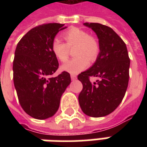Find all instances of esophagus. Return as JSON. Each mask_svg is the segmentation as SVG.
Listing matches in <instances>:
<instances>
[{
	"label": "esophagus",
	"mask_w": 147,
	"mask_h": 147,
	"mask_svg": "<svg viewBox=\"0 0 147 147\" xmlns=\"http://www.w3.org/2000/svg\"><path fill=\"white\" fill-rule=\"evenodd\" d=\"M71 80H76L77 79V76L76 75H74V74H71Z\"/></svg>",
	"instance_id": "1"
}]
</instances>
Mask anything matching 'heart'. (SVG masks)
<instances>
[{"label": "heart", "mask_w": 147, "mask_h": 147, "mask_svg": "<svg viewBox=\"0 0 147 147\" xmlns=\"http://www.w3.org/2000/svg\"><path fill=\"white\" fill-rule=\"evenodd\" d=\"M65 43L59 39H54L52 42V51L61 62H65L69 57L70 49L76 46L74 55L76 56L62 65L61 69L71 74H76L85 69L89 60L94 61L100 52V45L98 40L90 35L86 30L78 27H71L61 34Z\"/></svg>", "instance_id": "1"}]
</instances>
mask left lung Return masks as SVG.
I'll return each mask as SVG.
<instances>
[{
  "label": "left lung",
  "instance_id": "8db88e82",
  "mask_svg": "<svg viewBox=\"0 0 147 147\" xmlns=\"http://www.w3.org/2000/svg\"><path fill=\"white\" fill-rule=\"evenodd\" d=\"M98 38L100 53L95 63L78 76L83 84L79 95L80 108L93 117H105L122 102L129 80L130 58L126 44L111 27L98 23H85ZM98 77L95 83L90 77Z\"/></svg>",
  "mask_w": 147,
  "mask_h": 147
}]
</instances>
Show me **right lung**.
<instances>
[{"label": "right lung", "instance_id": "add662e5", "mask_svg": "<svg viewBox=\"0 0 147 147\" xmlns=\"http://www.w3.org/2000/svg\"><path fill=\"white\" fill-rule=\"evenodd\" d=\"M64 24H44L30 30L18 42L13 61V81L18 99L25 113L44 120L53 116L61 98L71 83L70 74L62 71L52 51L56 34Z\"/></svg>", "mask_w": 147, "mask_h": 147}]
</instances>
